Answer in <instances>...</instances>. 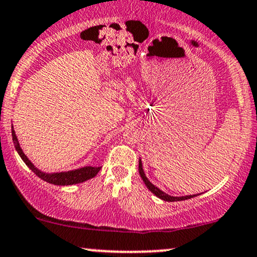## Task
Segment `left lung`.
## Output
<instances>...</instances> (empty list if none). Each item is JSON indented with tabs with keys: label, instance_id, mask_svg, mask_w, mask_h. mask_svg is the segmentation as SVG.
Wrapping results in <instances>:
<instances>
[{
	"label": "left lung",
	"instance_id": "1",
	"mask_svg": "<svg viewBox=\"0 0 257 257\" xmlns=\"http://www.w3.org/2000/svg\"><path fill=\"white\" fill-rule=\"evenodd\" d=\"M139 173L141 175L142 180H144V183L146 184V186L148 187V190L151 191L155 194V196L161 198L162 200H166V201H178V200H185V199H190V198H193L196 197V194H193V196H185V197H172V196H168L165 192H162L160 188H158L157 186H154L151 181L147 179V177H146L145 173H144V170H142V162L141 160L139 161Z\"/></svg>",
	"mask_w": 257,
	"mask_h": 257
}]
</instances>
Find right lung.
<instances>
[{"instance_id":"obj_1","label":"right lung","mask_w":257,"mask_h":257,"mask_svg":"<svg viewBox=\"0 0 257 257\" xmlns=\"http://www.w3.org/2000/svg\"><path fill=\"white\" fill-rule=\"evenodd\" d=\"M12 136H13V142H14V146L18 151L19 155H20L22 160L27 166L31 168L32 171L34 172L35 174L38 175L39 178L42 180H45L46 183L53 184V185H61V186H65V185H73V184H79L83 183V181H86L93 178L95 175L98 173L100 167H83L79 168V170H74L70 172H63V173H54V174H45L38 170V168L34 167V165L32 164L31 161L28 160V158L26 157L25 153L22 152V149L19 145L18 139H16L14 129H12Z\"/></svg>"}]
</instances>
